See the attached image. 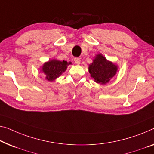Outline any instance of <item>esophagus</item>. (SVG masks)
<instances>
[{
    "label": "esophagus",
    "mask_w": 154,
    "mask_h": 154,
    "mask_svg": "<svg viewBox=\"0 0 154 154\" xmlns=\"http://www.w3.org/2000/svg\"><path fill=\"white\" fill-rule=\"evenodd\" d=\"M74 61L75 63L77 64V65H79V64H80V62H81V60H80L79 58H77V57H76V58L74 59Z\"/></svg>",
    "instance_id": "obj_1"
}]
</instances>
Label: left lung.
<instances>
[{
    "instance_id": "left-lung-1",
    "label": "left lung",
    "mask_w": 154,
    "mask_h": 154,
    "mask_svg": "<svg viewBox=\"0 0 154 154\" xmlns=\"http://www.w3.org/2000/svg\"><path fill=\"white\" fill-rule=\"evenodd\" d=\"M118 70L116 63L107 60L102 54H96L93 62L88 65L91 77L96 83L106 84L116 76Z\"/></svg>"
}]
</instances>
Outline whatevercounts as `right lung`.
I'll list each match as a JSON object with an SVG mask.
<instances>
[{"instance_id": "right-lung-1", "label": "right lung", "mask_w": 154, "mask_h": 154, "mask_svg": "<svg viewBox=\"0 0 154 154\" xmlns=\"http://www.w3.org/2000/svg\"><path fill=\"white\" fill-rule=\"evenodd\" d=\"M70 64H72V62L52 59L43 63L40 71L44 75L45 79L49 82H53L65 72Z\"/></svg>"}]
</instances>
